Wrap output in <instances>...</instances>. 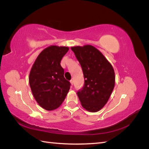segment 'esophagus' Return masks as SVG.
<instances>
[{
    "label": "esophagus",
    "instance_id": "esophagus-1",
    "mask_svg": "<svg viewBox=\"0 0 149 149\" xmlns=\"http://www.w3.org/2000/svg\"><path fill=\"white\" fill-rule=\"evenodd\" d=\"M70 83H71V84L72 86H73V81L72 80V79L70 80Z\"/></svg>",
    "mask_w": 149,
    "mask_h": 149
}]
</instances>
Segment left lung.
<instances>
[{"label":"left lung","mask_w":149,"mask_h":149,"mask_svg":"<svg viewBox=\"0 0 149 149\" xmlns=\"http://www.w3.org/2000/svg\"><path fill=\"white\" fill-rule=\"evenodd\" d=\"M71 50L81 66L84 86L77 92L82 106L97 112L109 100L115 85V73L111 64L101 52L92 45L73 47Z\"/></svg>","instance_id":"1"}]
</instances>
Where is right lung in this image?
Returning a JSON list of instances; mask_svg holds the SVG:
<instances>
[{
    "mask_svg": "<svg viewBox=\"0 0 149 149\" xmlns=\"http://www.w3.org/2000/svg\"><path fill=\"white\" fill-rule=\"evenodd\" d=\"M69 50L66 47L49 46L39 54L29 75V84L38 104L47 111L61 104L70 88L60 65L62 58Z\"/></svg>",
    "mask_w": 149,
    "mask_h": 149,
    "instance_id": "obj_1",
    "label": "right lung"
}]
</instances>
